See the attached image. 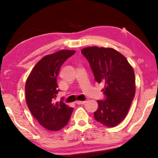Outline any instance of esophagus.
<instances>
[{"label":"esophagus","mask_w":158,"mask_h":158,"mask_svg":"<svg viewBox=\"0 0 158 158\" xmlns=\"http://www.w3.org/2000/svg\"><path fill=\"white\" fill-rule=\"evenodd\" d=\"M77 103V104L78 105H82V104H84V103H85V101H77L76 102H75Z\"/></svg>","instance_id":"esophagus-1"}]
</instances>
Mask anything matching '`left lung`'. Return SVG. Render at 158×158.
Instances as JSON below:
<instances>
[{
  "label": "left lung",
  "mask_w": 158,
  "mask_h": 158,
  "mask_svg": "<svg viewBox=\"0 0 158 158\" xmlns=\"http://www.w3.org/2000/svg\"><path fill=\"white\" fill-rule=\"evenodd\" d=\"M87 58L95 81L102 83L105 101H98L97 122L114 127L126 117L135 95V76L126 57L110 47H88L81 50Z\"/></svg>",
  "instance_id": "left-lung-1"
}]
</instances>
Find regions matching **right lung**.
I'll return each instance as SVG.
<instances>
[{"mask_svg": "<svg viewBox=\"0 0 158 158\" xmlns=\"http://www.w3.org/2000/svg\"><path fill=\"white\" fill-rule=\"evenodd\" d=\"M75 50L62 49L42 57L32 69L26 82V100L29 111L47 130L58 131L70 119L73 108L56 102L60 90L57 78L60 69Z\"/></svg>", "mask_w": 158, "mask_h": 158, "instance_id": "1", "label": "right lung"}]
</instances>
